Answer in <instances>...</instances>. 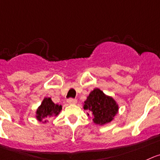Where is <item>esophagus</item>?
Listing matches in <instances>:
<instances>
[{
	"label": "esophagus",
	"mask_w": 160,
	"mask_h": 160,
	"mask_svg": "<svg viewBox=\"0 0 160 160\" xmlns=\"http://www.w3.org/2000/svg\"><path fill=\"white\" fill-rule=\"evenodd\" d=\"M67 102H68V104H76L77 102V100L76 99V98H68V100H67Z\"/></svg>",
	"instance_id": "34e87169"
}]
</instances>
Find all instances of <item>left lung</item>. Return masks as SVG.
Returning <instances> with one entry per match:
<instances>
[{"label": "left lung", "mask_w": 160, "mask_h": 160, "mask_svg": "<svg viewBox=\"0 0 160 160\" xmlns=\"http://www.w3.org/2000/svg\"><path fill=\"white\" fill-rule=\"evenodd\" d=\"M83 109L93 115L94 123L102 125L114 119L118 112V105L112 97L105 95L100 89L95 88L84 101Z\"/></svg>", "instance_id": "obj_1"}]
</instances>
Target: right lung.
Here are the masks:
<instances>
[{"instance_id":"1","label":"right lung","mask_w":160,"mask_h":160,"mask_svg":"<svg viewBox=\"0 0 160 160\" xmlns=\"http://www.w3.org/2000/svg\"><path fill=\"white\" fill-rule=\"evenodd\" d=\"M62 109V105L55 104L50 98H45L41 105L37 109L35 117L37 120L44 123V122H46V120L42 122L43 119L53 117V116H58Z\"/></svg>"}]
</instances>
